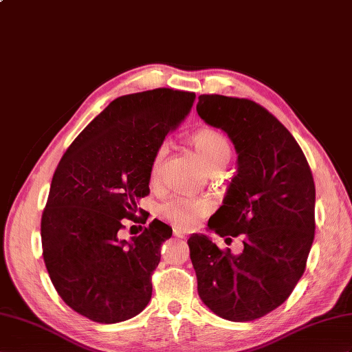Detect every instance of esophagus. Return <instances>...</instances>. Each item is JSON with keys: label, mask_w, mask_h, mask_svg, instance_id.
<instances>
[{"label": "esophagus", "mask_w": 352, "mask_h": 352, "mask_svg": "<svg viewBox=\"0 0 352 352\" xmlns=\"http://www.w3.org/2000/svg\"><path fill=\"white\" fill-rule=\"evenodd\" d=\"M173 233H175V236L179 237V239H185V231H182L181 228H175Z\"/></svg>", "instance_id": "34e87169"}]
</instances>
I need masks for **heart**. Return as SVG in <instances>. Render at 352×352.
Masks as SVG:
<instances>
[{
	"mask_svg": "<svg viewBox=\"0 0 352 352\" xmlns=\"http://www.w3.org/2000/svg\"><path fill=\"white\" fill-rule=\"evenodd\" d=\"M194 148L199 153L206 167L210 170H219L224 167L231 155V148L224 134L212 128L194 133L191 137ZM167 153V144H161L157 149L152 161L151 177L155 181L160 175V168ZM212 210V203L208 199H192V197H173L161 206V215L170 221L176 228L192 230L199 226L204 215Z\"/></svg>",
	"mask_w": 352,
	"mask_h": 352,
	"instance_id": "obj_1",
	"label": "heart"
}]
</instances>
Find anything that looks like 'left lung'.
Returning <instances> with one entry per match:
<instances>
[{
    "instance_id": "obj_1",
    "label": "left lung",
    "mask_w": 352,
    "mask_h": 352,
    "mask_svg": "<svg viewBox=\"0 0 352 352\" xmlns=\"http://www.w3.org/2000/svg\"><path fill=\"white\" fill-rule=\"evenodd\" d=\"M197 113L224 131L237 153L236 176L208 230L243 236L234 255L191 234L197 289L221 318L254 321L284 303L305 272L315 233L312 171L294 137L256 102L200 96Z\"/></svg>"
}]
</instances>
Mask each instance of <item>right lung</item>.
<instances>
[{
	"mask_svg": "<svg viewBox=\"0 0 352 352\" xmlns=\"http://www.w3.org/2000/svg\"><path fill=\"white\" fill-rule=\"evenodd\" d=\"M194 100L167 88L119 97L59 161L41 217L43 258L58 294L91 321L121 322L149 303L171 227L153 219L128 241L121 230L128 219L146 222L137 204L149 194L153 157Z\"/></svg>",
	"mask_w": 352,
	"mask_h": 352,
	"instance_id": "add662e5",
	"label": "right lung"
}]
</instances>
